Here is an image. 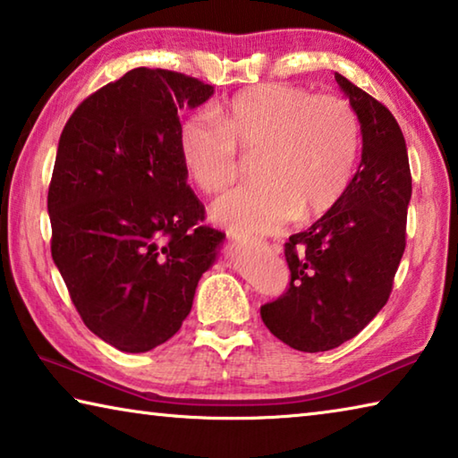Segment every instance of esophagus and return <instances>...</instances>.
I'll return each instance as SVG.
<instances>
[{"mask_svg":"<svg viewBox=\"0 0 458 458\" xmlns=\"http://www.w3.org/2000/svg\"><path fill=\"white\" fill-rule=\"evenodd\" d=\"M232 240H234L236 244H248V246H265L267 242L265 240H260V238H246V236H240V234H232Z\"/></svg>","mask_w":458,"mask_h":458,"instance_id":"obj_1","label":"esophagus"}]
</instances>
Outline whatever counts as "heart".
<instances>
[{"label": "heart", "instance_id": "obj_1", "mask_svg": "<svg viewBox=\"0 0 458 458\" xmlns=\"http://www.w3.org/2000/svg\"><path fill=\"white\" fill-rule=\"evenodd\" d=\"M183 165L206 193L226 190L242 169L240 151L259 153L262 182L212 206V218L240 234H270L294 216L315 220L350 188L360 155L358 113L345 98L270 82L236 92L218 108L185 117L177 131Z\"/></svg>", "mask_w": 458, "mask_h": 458}]
</instances>
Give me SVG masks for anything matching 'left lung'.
I'll list each match as a JSON object with an SVG mask.
<instances>
[{
	"mask_svg": "<svg viewBox=\"0 0 458 458\" xmlns=\"http://www.w3.org/2000/svg\"><path fill=\"white\" fill-rule=\"evenodd\" d=\"M335 81L361 123V161L339 204L284 244L291 283L260 307L268 331L317 353L358 335L390 299L406 248L412 196L406 141L394 114L345 76Z\"/></svg>",
	"mask_w": 458,
	"mask_h": 458,
	"instance_id": "8db88e82",
	"label": "left lung"
}]
</instances>
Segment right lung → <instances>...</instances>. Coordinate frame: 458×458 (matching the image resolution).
<instances>
[{
	"mask_svg": "<svg viewBox=\"0 0 458 458\" xmlns=\"http://www.w3.org/2000/svg\"><path fill=\"white\" fill-rule=\"evenodd\" d=\"M212 95L193 76L133 68L62 129L52 259L84 325L121 352H149L180 331L226 236L204 224L177 145L182 108Z\"/></svg>",
	"mask_w": 458,
	"mask_h": 458,
	"instance_id": "1",
	"label": "right lung"
}]
</instances>
